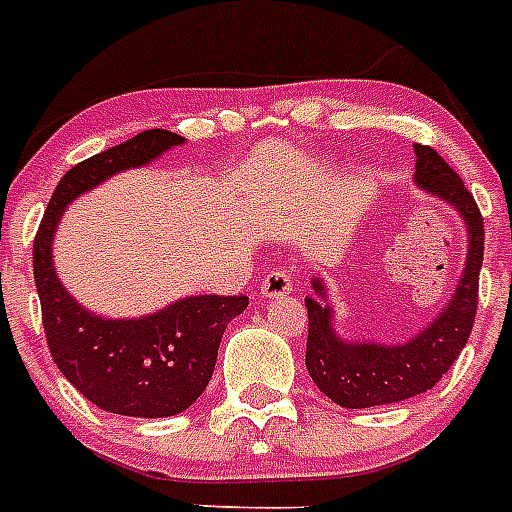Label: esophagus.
<instances>
[{"label":"esophagus","instance_id":"esophagus-1","mask_svg":"<svg viewBox=\"0 0 512 512\" xmlns=\"http://www.w3.org/2000/svg\"><path fill=\"white\" fill-rule=\"evenodd\" d=\"M293 290V275H290L288 269H272L264 282H261V293L267 298H280L285 293Z\"/></svg>","mask_w":512,"mask_h":512}]
</instances>
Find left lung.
<instances>
[{"label": "left lung", "instance_id": "8db88e82", "mask_svg": "<svg viewBox=\"0 0 512 512\" xmlns=\"http://www.w3.org/2000/svg\"><path fill=\"white\" fill-rule=\"evenodd\" d=\"M415 155V182L452 203L468 224V264L447 309L418 338L402 346L341 341L333 330L330 304L306 298V370L322 394L349 410L402 402L436 386L465 349L476 320L478 275L484 261V219L463 179L449 169V163L431 145H415ZM314 290L325 296V285L320 280H314Z\"/></svg>", "mask_w": 512, "mask_h": 512}]
</instances>
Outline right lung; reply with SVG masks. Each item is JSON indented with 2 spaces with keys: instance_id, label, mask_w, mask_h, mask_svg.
Listing matches in <instances>:
<instances>
[{
  "instance_id": "obj_1",
  "label": "right lung",
  "mask_w": 512,
  "mask_h": 512,
  "mask_svg": "<svg viewBox=\"0 0 512 512\" xmlns=\"http://www.w3.org/2000/svg\"><path fill=\"white\" fill-rule=\"evenodd\" d=\"M182 142L166 129H147L76 163L52 192L34 237V280L49 354L89 402L113 415L171 418L185 412L214 375L224 330L248 306V296H192L140 320H105L76 304L57 280L52 235L63 208L116 171L145 166Z\"/></svg>"
}]
</instances>
